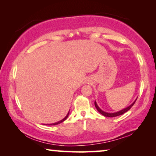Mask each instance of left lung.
<instances>
[{
    "label": "left lung",
    "instance_id": "8db88e82",
    "mask_svg": "<svg viewBox=\"0 0 156 156\" xmlns=\"http://www.w3.org/2000/svg\"><path fill=\"white\" fill-rule=\"evenodd\" d=\"M136 99L133 102V103H132V104H131V105L128 106V107L123 108V109L119 111V112H114V113H107V112H104V111H102V110L101 109V108H100L99 107V106H98V105H97V102H96V101H94V105H95V107L97 108V109L98 112H99L101 114L103 115V116H106V117H115V116H120V115H122V114H124V113L127 112L128 111H129V110L130 109V108H131L132 107V106H133L134 105V104H135Z\"/></svg>",
    "mask_w": 156,
    "mask_h": 156
}]
</instances>
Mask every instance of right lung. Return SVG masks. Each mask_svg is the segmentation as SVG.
Listing matches in <instances>:
<instances>
[{
    "instance_id": "obj_1",
    "label": "right lung",
    "mask_w": 156,
    "mask_h": 156,
    "mask_svg": "<svg viewBox=\"0 0 156 156\" xmlns=\"http://www.w3.org/2000/svg\"><path fill=\"white\" fill-rule=\"evenodd\" d=\"M69 112H68V114H67V116H66L65 118H64L63 119H62L61 121H58V122H56V123H50V124H49V125H50V126H52V125H57V124H59V123H61L62 122H63V121H65L66 119H67V117H68V116H69Z\"/></svg>"
}]
</instances>
